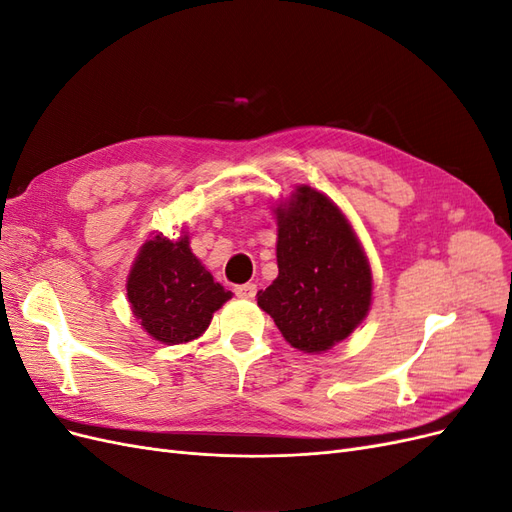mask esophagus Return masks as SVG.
<instances>
[{
	"instance_id": "obj_1",
	"label": "esophagus",
	"mask_w": 512,
	"mask_h": 512,
	"mask_svg": "<svg viewBox=\"0 0 512 512\" xmlns=\"http://www.w3.org/2000/svg\"><path fill=\"white\" fill-rule=\"evenodd\" d=\"M235 294L241 299H254L256 297V284H239V286H235Z\"/></svg>"
}]
</instances>
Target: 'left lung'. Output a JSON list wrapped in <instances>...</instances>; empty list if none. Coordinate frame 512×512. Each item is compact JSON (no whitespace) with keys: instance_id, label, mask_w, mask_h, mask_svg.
Instances as JSON below:
<instances>
[{"instance_id":"obj_1","label":"left lung","mask_w":512,"mask_h":512,"mask_svg":"<svg viewBox=\"0 0 512 512\" xmlns=\"http://www.w3.org/2000/svg\"><path fill=\"white\" fill-rule=\"evenodd\" d=\"M275 213L280 275L258 292V305L290 346L324 352L367 316L369 262L344 213L324 194L303 185Z\"/></svg>"}]
</instances>
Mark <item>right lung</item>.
Masks as SVG:
<instances>
[{
    "mask_svg": "<svg viewBox=\"0 0 512 512\" xmlns=\"http://www.w3.org/2000/svg\"><path fill=\"white\" fill-rule=\"evenodd\" d=\"M128 299L143 329L162 344H183L203 333L228 299L192 254L188 237L149 239L128 275Z\"/></svg>",
    "mask_w": 512,
    "mask_h": 512,
    "instance_id": "obj_1",
    "label": "right lung"
}]
</instances>
